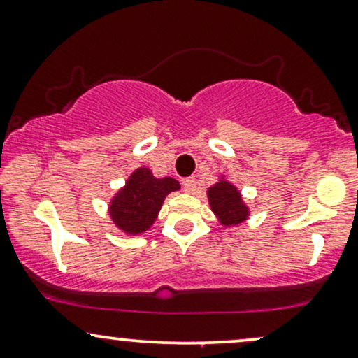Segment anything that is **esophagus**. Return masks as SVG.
Wrapping results in <instances>:
<instances>
[{"label": "esophagus", "instance_id": "esophagus-1", "mask_svg": "<svg viewBox=\"0 0 358 358\" xmlns=\"http://www.w3.org/2000/svg\"><path fill=\"white\" fill-rule=\"evenodd\" d=\"M183 188L187 193H193L196 190V180L190 176V178H185L183 180Z\"/></svg>", "mask_w": 358, "mask_h": 358}]
</instances>
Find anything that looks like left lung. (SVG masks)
<instances>
[{
	"mask_svg": "<svg viewBox=\"0 0 358 358\" xmlns=\"http://www.w3.org/2000/svg\"><path fill=\"white\" fill-rule=\"evenodd\" d=\"M208 205L222 227H238L248 220L250 206L242 193L225 175H218V182L206 188Z\"/></svg>",
	"mask_w": 358,
	"mask_h": 358,
	"instance_id": "8db88e82",
	"label": "left lung"
}]
</instances>
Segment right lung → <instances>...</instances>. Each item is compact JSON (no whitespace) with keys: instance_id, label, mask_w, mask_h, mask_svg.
<instances>
[{"instance_id":"right-lung-1","label":"right lung","mask_w":358,"mask_h":358,"mask_svg":"<svg viewBox=\"0 0 358 358\" xmlns=\"http://www.w3.org/2000/svg\"><path fill=\"white\" fill-rule=\"evenodd\" d=\"M178 190L180 183L171 176L157 178L148 166L136 168L123 187L110 198L111 222L128 236L145 234L157 222L166 195Z\"/></svg>"}]
</instances>
